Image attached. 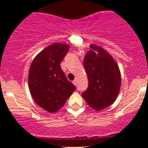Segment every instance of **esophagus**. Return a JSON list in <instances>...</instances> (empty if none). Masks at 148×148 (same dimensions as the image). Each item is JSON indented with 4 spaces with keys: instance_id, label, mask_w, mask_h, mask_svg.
<instances>
[{
    "instance_id": "esophagus-1",
    "label": "esophagus",
    "mask_w": 148,
    "mask_h": 148,
    "mask_svg": "<svg viewBox=\"0 0 148 148\" xmlns=\"http://www.w3.org/2000/svg\"><path fill=\"white\" fill-rule=\"evenodd\" d=\"M73 82V84H74V85H75V86H77V79H74V81L72 82Z\"/></svg>"
}]
</instances>
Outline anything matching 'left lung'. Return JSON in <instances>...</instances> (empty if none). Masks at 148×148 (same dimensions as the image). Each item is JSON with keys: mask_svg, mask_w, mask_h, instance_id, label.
I'll list each match as a JSON object with an SVG mask.
<instances>
[{"mask_svg": "<svg viewBox=\"0 0 148 148\" xmlns=\"http://www.w3.org/2000/svg\"><path fill=\"white\" fill-rule=\"evenodd\" d=\"M90 48L83 63L89 85L82 95L92 109L100 111L115 101L120 89L121 74L110 53L95 44H91Z\"/></svg>", "mask_w": 148, "mask_h": 148, "instance_id": "obj_1", "label": "left lung"}]
</instances>
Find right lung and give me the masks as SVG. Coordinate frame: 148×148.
<instances>
[{"label":"right lung","instance_id":"1","mask_svg":"<svg viewBox=\"0 0 148 148\" xmlns=\"http://www.w3.org/2000/svg\"><path fill=\"white\" fill-rule=\"evenodd\" d=\"M69 49L68 44L54 43L43 49L30 66L28 86L31 96L49 112L60 110L76 89L60 66Z\"/></svg>","mask_w":148,"mask_h":148}]
</instances>
